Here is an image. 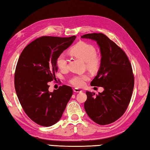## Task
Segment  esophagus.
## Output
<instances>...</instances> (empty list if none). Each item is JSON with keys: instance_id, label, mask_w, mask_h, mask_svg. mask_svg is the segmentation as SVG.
Wrapping results in <instances>:
<instances>
[{"instance_id": "1", "label": "esophagus", "mask_w": 150, "mask_h": 150, "mask_svg": "<svg viewBox=\"0 0 150 150\" xmlns=\"http://www.w3.org/2000/svg\"><path fill=\"white\" fill-rule=\"evenodd\" d=\"M73 91H74L75 93H81L83 91L79 89V88H73Z\"/></svg>"}]
</instances>
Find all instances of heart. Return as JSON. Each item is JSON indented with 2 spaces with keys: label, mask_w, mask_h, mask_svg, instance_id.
Masks as SVG:
<instances>
[{
  "label": "heart",
  "mask_w": 150,
  "mask_h": 150,
  "mask_svg": "<svg viewBox=\"0 0 150 150\" xmlns=\"http://www.w3.org/2000/svg\"><path fill=\"white\" fill-rule=\"evenodd\" d=\"M71 54L73 56L84 61L88 69L96 71L99 68L101 63V57L99 54L95 52L93 45L85 42H79L70 50ZM56 65L60 70L67 68V61L64 54H60L56 59ZM90 76L87 73L75 75L70 79L69 83L76 87H82L85 82L89 79Z\"/></svg>",
  "instance_id": "obj_1"
}]
</instances>
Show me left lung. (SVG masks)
<instances>
[{"mask_svg": "<svg viewBox=\"0 0 150 150\" xmlns=\"http://www.w3.org/2000/svg\"><path fill=\"white\" fill-rule=\"evenodd\" d=\"M81 38L95 40L99 45L100 69L91 85L105 88L98 95L86 92L85 110L95 122L107 125L120 118L130 102L134 86L132 65L126 53L104 34L92 33Z\"/></svg>", "mask_w": 150, "mask_h": 150, "instance_id": "left-lung-1", "label": "left lung"}]
</instances>
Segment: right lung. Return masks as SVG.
<instances>
[{
	"label": "right lung",
	"mask_w": 150,
	"mask_h": 150,
	"mask_svg": "<svg viewBox=\"0 0 150 150\" xmlns=\"http://www.w3.org/2000/svg\"><path fill=\"white\" fill-rule=\"evenodd\" d=\"M76 36H42L27 45L20 54L14 73V87L27 116L42 126L54 125L62 116L73 89L63 85L51 93L48 82L55 79L56 59Z\"/></svg>",
	"instance_id": "right-lung-1"
}]
</instances>
